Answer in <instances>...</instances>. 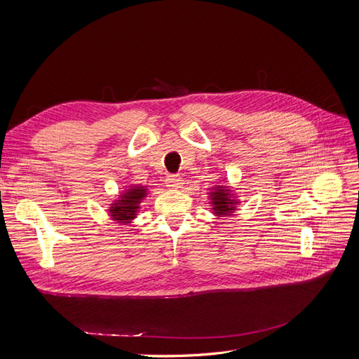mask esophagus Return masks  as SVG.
<instances>
[{
    "label": "esophagus",
    "instance_id": "1",
    "mask_svg": "<svg viewBox=\"0 0 359 359\" xmlns=\"http://www.w3.org/2000/svg\"><path fill=\"white\" fill-rule=\"evenodd\" d=\"M166 186H168L170 190H180V189H182V186H184V181H182L180 177H177V175H169V177L166 178Z\"/></svg>",
    "mask_w": 359,
    "mask_h": 359
}]
</instances>
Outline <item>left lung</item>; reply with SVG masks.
Masks as SVG:
<instances>
[{
	"label": "left lung",
	"mask_w": 359,
	"mask_h": 359,
	"mask_svg": "<svg viewBox=\"0 0 359 359\" xmlns=\"http://www.w3.org/2000/svg\"><path fill=\"white\" fill-rule=\"evenodd\" d=\"M208 203L210 211L215 219H223V217H231L233 212H236L238 205L241 203L240 196L235 193V190L231 186L226 184L217 182L215 186L208 189Z\"/></svg>",
	"instance_id": "1"
}]
</instances>
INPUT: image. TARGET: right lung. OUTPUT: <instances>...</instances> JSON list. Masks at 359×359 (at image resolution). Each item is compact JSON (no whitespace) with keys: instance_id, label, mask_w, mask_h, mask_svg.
<instances>
[{"instance_id":"add662e5","label":"right lung","mask_w":359,"mask_h":359,"mask_svg":"<svg viewBox=\"0 0 359 359\" xmlns=\"http://www.w3.org/2000/svg\"><path fill=\"white\" fill-rule=\"evenodd\" d=\"M148 186L130 184L116 194V198L107 206V215L119 224H132L140 210V203L148 196Z\"/></svg>"}]
</instances>
